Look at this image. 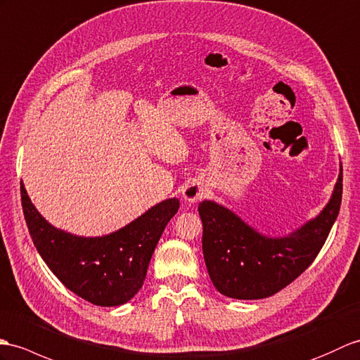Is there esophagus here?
Returning <instances> with one entry per match:
<instances>
[{"instance_id":"1","label":"esophagus","mask_w":360,"mask_h":360,"mask_svg":"<svg viewBox=\"0 0 360 360\" xmlns=\"http://www.w3.org/2000/svg\"><path fill=\"white\" fill-rule=\"evenodd\" d=\"M182 196L184 199L187 200V202H198L199 199H202L205 196V188L202 184L196 179H191L186 184V187L182 190Z\"/></svg>"}]
</instances>
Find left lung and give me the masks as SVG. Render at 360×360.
<instances>
[{"label":"left lung","mask_w":360,"mask_h":360,"mask_svg":"<svg viewBox=\"0 0 360 360\" xmlns=\"http://www.w3.org/2000/svg\"><path fill=\"white\" fill-rule=\"evenodd\" d=\"M342 202V165L333 195L314 219L287 236L270 238L213 200H202V252L216 290L231 299H264L302 274L321 252Z\"/></svg>","instance_id":"obj_1"}]
</instances>
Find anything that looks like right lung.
<instances>
[{"label":"right lung","instance_id":"1","mask_svg":"<svg viewBox=\"0 0 360 360\" xmlns=\"http://www.w3.org/2000/svg\"><path fill=\"white\" fill-rule=\"evenodd\" d=\"M21 204L33 244L56 278L90 304L118 307L144 283L150 259L165 225L178 212L179 199H165L125 227L96 238L72 235L49 224L22 182Z\"/></svg>","mask_w":360,"mask_h":360}]
</instances>
